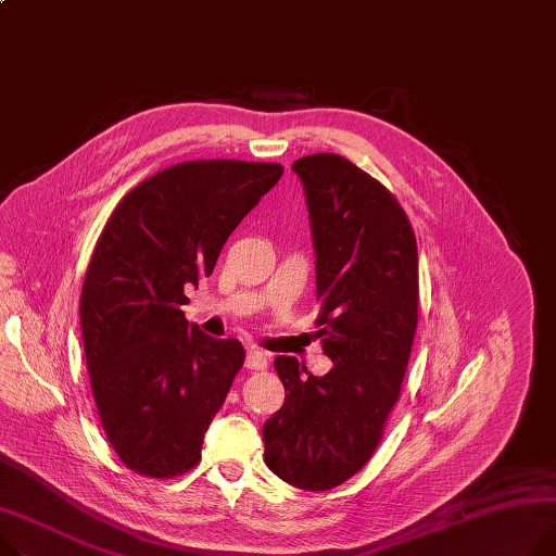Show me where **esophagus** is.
Instances as JSON below:
<instances>
[{
	"instance_id": "1",
	"label": "esophagus",
	"mask_w": 556,
	"mask_h": 556,
	"mask_svg": "<svg viewBox=\"0 0 556 556\" xmlns=\"http://www.w3.org/2000/svg\"><path fill=\"white\" fill-rule=\"evenodd\" d=\"M245 366L250 371H264V368H268V355L264 351H248Z\"/></svg>"
}]
</instances>
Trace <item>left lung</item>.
Segmentation results:
<instances>
[{"mask_svg": "<svg viewBox=\"0 0 556 556\" xmlns=\"http://www.w3.org/2000/svg\"><path fill=\"white\" fill-rule=\"evenodd\" d=\"M315 243L317 338L332 368L317 378L277 355L286 389L264 425V460L288 485H342L376 454L400 400L418 326V245L395 197L338 154L292 163Z\"/></svg>", "mask_w": 556, "mask_h": 556, "instance_id": "8db88e82", "label": "left lung"}]
</instances>
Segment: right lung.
I'll return each mask as SVG.
<instances>
[{"label": "right lung", "instance_id": "add662e5", "mask_svg": "<svg viewBox=\"0 0 556 556\" xmlns=\"http://www.w3.org/2000/svg\"><path fill=\"white\" fill-rule=\"evenodd\" d=\"M281 174L228 159L165 167L123 197L98 237L80 298L87 368L109 445L140 476L174 478L201 460L245 351L190 326L185 290L212 275Z\"/></svg>", "mask_w": 556, "mask_h": 556}]
</instances>
